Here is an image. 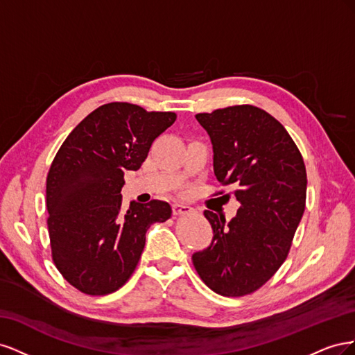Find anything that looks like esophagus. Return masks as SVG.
Instances as JSON below:
<instances>
[{
  "label": "esophagus",
  "instance_id": "esophagus-1",
  "mask_svg": "<svg viewBox=\"0 0 355 355\" xmlns=\"http://www.w3.org/2000/svg\"><path fill=\"white\" fill-rule=\"evenodd\" d=\"M191 210L189 206H187V204H182V202H175L173 204V213L175 214H184V213H188Z\"/></svg>",
  "mask_w": 355,
  "mask_h": 355
}]
</instances>
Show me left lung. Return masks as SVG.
Returning a JSON list of instances; mask_svg holds the SVG:
<instances>
[{"label":"left lung","instance_id":"obj_1","mask_svg":"<svg viewBox=\"0 0 355 355\" xmlns=\"http://www.w3.org/2000/svg\"><path fill=\"white\" fill-rule=\"evenodd\" d=\"M213 145L214 176L240 202L227 222L211 210V244L192 254L201 280L228 297L262 287L288 254L306 200V170L280 121L253 105L197 114ZM218 194H223L218 192Z\"/></svg>","mask_w":355,"mask_h":355}]
</instances>
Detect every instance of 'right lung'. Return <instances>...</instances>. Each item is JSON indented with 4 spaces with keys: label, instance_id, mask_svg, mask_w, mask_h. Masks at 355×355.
Returning a JSON list of instances; mask_svg holds the SVG:
<instances>
[{
    "label": "right lung",
    "instance_id": "add662e5",
    "mask_svg": "<svg viewBox=\"0 0 355 355\" xmlns=\"http://www.w3.org/2000/svg\"><path fill=\"white\" fill-rule=\"evenodd\" d=\"M175 112H148L112 102L99 106L62 144L47 175V227L51 257L80 292L103 296L130 278L145 234L166 222V201H132L123 210L124 173L139 170L155 139L175 123Z\"/></svg>",
    "mask_w": 355,
    "mask_h": 355
}]
</instances>
